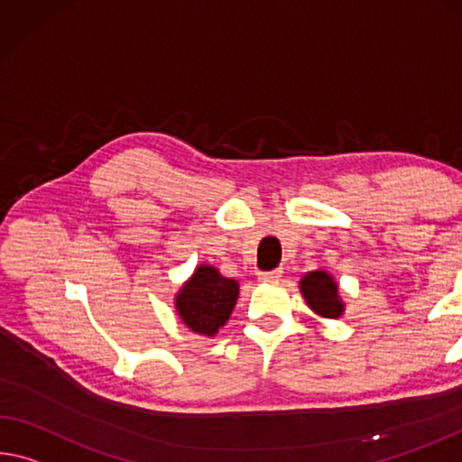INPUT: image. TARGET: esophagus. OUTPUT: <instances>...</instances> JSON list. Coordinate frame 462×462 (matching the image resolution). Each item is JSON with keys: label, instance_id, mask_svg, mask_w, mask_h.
<instances>
[{"label": "esophagus", "instance_id": "obj_1", "mask_svg": "<svg viewBox=\"0 0 462 462\" xmlns=\"http://www.w3.org/2000/svg\"><path fill=\"white\" fill-rule=\"evenodd\" d=\"M282 275H283V269L277 267V269H271V271H261L259 280H263V282H275V280H280Z\"/></svg>", "mask_w": 462, "mask_h": 462}]
</instances>
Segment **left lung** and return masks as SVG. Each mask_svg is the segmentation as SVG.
<instances>
[{
  "label": "left lung",
  "mask_w": 462,
  "mask_h": 462,
  "mask_svg": "<svg viewBox=\"0 0 462 462\" xmlns=\"http://www.w3.org/2000/svg\"><path fill=\"white\" fill-rule=\"evenodd\" d=\"M300 290L306 298V304L325 319H337L343 312V302L337 294V283L327 271H310L300 282Z\"/></svg>",
  "instance_id": "left-lung-1"
}]
</instances>
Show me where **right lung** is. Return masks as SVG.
<instances>
[{"mask_svg":"<svg viewBox=\"0 0 462 462\" xmlns=\"http://www.w3.org/2000/svg\"><path fill=\"white\" fill-rule=\"evenodd\" d=\"M238 300V282L219 275L216 267L201 265L195 269L177 296V310L191 331L216 335L228 323L234 304Z\"/></svg>","mask_w":462,"mask_h":462,"instance_id":"1","label":"right lung"}]
</instances>
